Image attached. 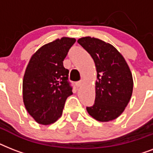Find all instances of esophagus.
I'll return each instance as SVG.
<instances>
[{
	"label": "esophagus",
	"mask_w": 153,
	"mask_h": 153,
	"mask_svg": "<svg viewBox=\"0 0 153 153\" xmlns=\"http://www.w3.org/2000/svg\"><path fill=\"white\" fill-rule=\"evenodd\" d=\"M83 82H84L83 79H82V80H80V81L77 82V83H76L77 86H78V87H79V86H81L82 85V83H83Z\"/></svg>",
	"instance_id": "34e87169"
}]
</instances>
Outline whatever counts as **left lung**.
I'll use <instances>...</instances> for the list:
<instances>
[{"instance_id":"obj_1","label":"left lung","mask_w":153,"mask_h":153,"mask_svg":"<svg viewBox=\"0 0 153 153\" xmlns=\"http://www.w3.org/2000/svg\"><path fill=\"white\" fill-rule=\"evenodd\" d=\"M93 58L97 70L95 101L86 110L98 121H109L121 115L133 94L132 73L126 59L113 45L90 36L78 40Z\"/></svg>"}]
</instances>
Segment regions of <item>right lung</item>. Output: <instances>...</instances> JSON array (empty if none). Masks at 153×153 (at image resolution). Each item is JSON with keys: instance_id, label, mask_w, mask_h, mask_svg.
<instances>
[{"instance_id": "obj_1", "label": "right lung", "mask_w": 153, "mask_h": 153, "mask_svg": "<svg viewBox=\"0 0 153 153\" xmlns=\"http://www.w3.org/2000/svg\"><path fill=\"white\" fill-rule=\"evenodd\" d=\"M62 37L42 46L32 55L23 79V100L37 123L50 125L59 118L65 102L72 94L69 71L62 61L75 43Z\"/></svg>"}]
</instances>
